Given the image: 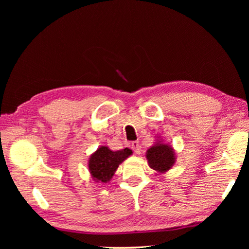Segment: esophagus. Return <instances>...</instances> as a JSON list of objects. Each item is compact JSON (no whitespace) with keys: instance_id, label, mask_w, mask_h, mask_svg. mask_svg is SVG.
Here are the masks:
<instances>
[{"instance_id":"esophagus-1","label":"esophagus","mask_w":249,"mask_h":249,"mask_svg":"<svg viewBox=\"0 0 249 249\" xmlns=\"http://www.w3.org/2000/svg\"><path fill=\"white\" fill-rule=\"evenodd\" d=\"M131 146H132V149L134 150L135 153H136V154H140V152H141V146H140V144H139V142H138V141H134V142H132Z\"/></svg>"}]
</instances>
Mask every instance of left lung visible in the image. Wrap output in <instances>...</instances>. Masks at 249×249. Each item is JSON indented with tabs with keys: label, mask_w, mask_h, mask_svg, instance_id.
<instances>
[{
	"label": "left lung",
	"mask_w": 249,
	"mask_h": 249,
	"mask_svg": "<svg viewBox=\"0 0 249 249\" xmlns=\"http://www.w3.org/2000/svg\"><path fill=\"white\" fill-rule=\"evenodd\" d=\"M149 167L158 173L167 172L176 163V152L171 145L157 139L156 143L146 152Z\"/></svg>",
	"instance_id": "1"
}]
</instances>
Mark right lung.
Returning a JSON list of instances; mask_svg holds the SVG:
<instances>
[{"instance_id":"add662e5","label":"right lung","mask_w":249,"mask_h":249,"mask_svg":"<svg viewBox=\"0 0 249 249\" xmlns=\"http://www.w3.org/2000/svg\"><path fill=\"white\" fill-rule=\"evenodd\" d=\"M133 154L130 148L113 152L108 146H101L90 156L89 172L95 182L108 183L114 176L119 164Z\"/></svg>"}]
</instances>
